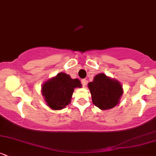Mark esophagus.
Returning <instances> with one entry per match:
<instances>
[{"instance_id": "esophagus-1", "label": "esophagus", "mask_w": 156, "mask_h": 156, "mask_svg": "<svg viewBox=\"0 0 156 156\" xmlns=\"http://www.w3.org/2000/svg\"><path fill=\"white\" fill-rule=\"evenodd\" d=\"M81 83H82V85H83V87H85L86 84H87V80H86V79H82Z\"/></svg>"}]
</instances>
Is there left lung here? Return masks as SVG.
Returning a JSON list of instances; mask_svg holds the SVG:
<instances>
[{
	"label": "left lung",
	"instance_id": "obj_1",
	"mask_svg": "<svg viewBox=\"0 0 156 156\" xmlns=\"http://www.w3.org/2000/svg\"><path fill=\"white\" fill-rule=\"evenodd\" d=\"M88 87L93 104L101 110H108L115 107L119 103L123 93L122 84L104 73L96 75L93 81L88 83Z\"/></svg>",
	"mask_w": 156,
	"mask_h": 156
}]
</instances>
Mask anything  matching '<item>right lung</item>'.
I'll use <instances>...</instances> for the list:
<instances>
[{
    "mask_svg": "<svg viewBox=\"0 0 156 156\" xmlns=\"http://www.w3.org/2000/svg\"><path fill=\"white\" fill-rule=\"evenodd\" d=\"M78 87H82L78 78L73 79L69 75L60 73L42 84V94L50 108L61 110L71 103L74 89Z\"/></svg>",
    "mask_w": 156,
    "mask_h": 156,
    "instance_id": "right-lung-1",
    "label": "right lung"
}]
</instances>
